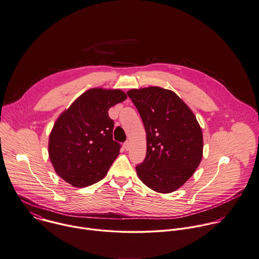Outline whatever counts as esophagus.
Segmentation results:
<instances>
[{"mask_svg": "<svg viewBox=\"0 0 259 259\" xmlns=\"http://www.w3.org/2000/svg\"><path fill=\"white\" fill-rule=\"evenodd\" d=\"M124 148H125L126 150H129V148H130V142H129V141H126V142L124 143Z\"/></svg>", "mask_w": 259, "mask_h": 259, "instance_id": "1", "label": "esophagus"}]
</instances>
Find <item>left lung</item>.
<instances>
[{"instance_id": "8db88e82", "label": "left lung", "mask_w": 259, "mask_h": 259, "mask_svg": "<svg viewBox=\"0 0 259 259\" xmlns=\"http://www.w3.org/2000/svg\"><path fill=\"white\" fill-rule=\"evenodd\" d=\"M127 95L136 106L146 131V157L136 166L149 189L169 194L195 174L203 157L201 126L190 107L172 91L160 87L132 89Z\"/></svg>"}]
</instances>
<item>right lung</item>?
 I'll return each mask as SVG.
<instances>
[{
    "instance_id": "right-lung-1",
    "label": "right lung",
    "mask_w": 259,
    "mask_h": 259,
    "mask_svg": "<svg viewBox=\"0 0 259 259\" xmlns=\"http://www.w3.org/2000/svg\"><path fill=\"white\" fill-rule=\"evenodd\" d=\"M126 99L119 89H90L58 116L49 134L48 154L67 184L85 188L105 178L120 154L108 111Z\"/></svg>"
}]
</instances>
